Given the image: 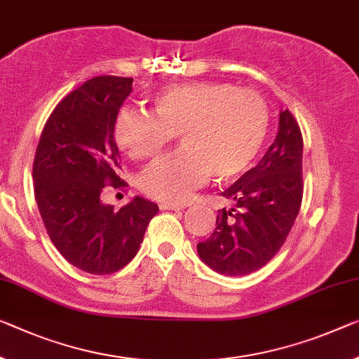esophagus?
I'll list each match as a JSON object with an SVG mask.
<instances>
[{
	"mask_svg": "<svg viewBox=\"0 0 359 359\" xmlns=\"http://www.w3.org/2000/svg\"><path fill=\"white\" fill-rule=\"evenodd\" d=\"M161 210H184L187 207V203H167V202H162L161 205Z\"/></svg>",
	"mask_w": 359,
	"mask_h": 359,
	"instance_id": "34e87169",
	"label": "esophagus"
}]
</instances>
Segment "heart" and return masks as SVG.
Returning a JSON list of instances; mask_svg holds the SVG:
<instances>
[{
  "label": "heart",
  "instance_id": "1",
  "mask_svg": "<svg viewBox=\"0 0 359 359\" xmlns=\"http://www.w3.org/2000/svg\"><path fill=\"white\" fill-rule=\"evenodd\" d=\"M268 125V106L255 91L196 81L156 93L151 112L120 110L114 137L126 156L146 161L178 135L180 151L149 165L140 184L149 197L180 203L210 173L218 181L244 173L260 152Z\"/></svg>",
  "mask_w": 359,
  "mask_h": 359
}]
</instances>
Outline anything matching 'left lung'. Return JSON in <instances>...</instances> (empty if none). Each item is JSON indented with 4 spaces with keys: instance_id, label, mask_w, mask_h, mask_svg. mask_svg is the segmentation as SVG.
Segmentation results:
<instances>
[{
    "instance_id": "8db88e82",
    "label": "left lung",
    "mask_w": 359,
    "mask_h": 359,
    "mask_svg": "<svg viewBox=\"0 0 359 359\" xmlns=\"http://www.w3.org/2000/svg\"><path fill=\"white\" fill-rule=\"evenodd\" d=\"M303 140L289 110H280L278 136L257 167L222 192L233 207L218 210L201 260L213 271L244 276L264 266L287 239L303 197Z\"/></svg>"
}]
</instances>
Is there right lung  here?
<instances>
[{"mask_svg": "<svg viewBox=\"0 0 359 359\" xmlns=\"http://www.w3.org/2000/svg\"><path fill=\"white\" fill-rule=\"evenodd\" d=\"M133 79L102 75L60 101L43 128L33 161L38 210L65 260L90 274H112L140 250L157 203L136 196L120 210L106 205V184L120 180L115 118Z\"/></svg>", "mask_w": 359, "mask_h": 359, "instance_id": "right-lung-1", "label": "right lung"}]
</instances>
